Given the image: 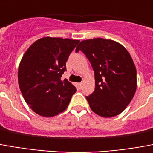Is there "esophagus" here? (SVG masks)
Instances as JSON below:
<instances>
[{"mask_svg": "<svg viewBox=\"0 0 153 153\" xmlns=\"http://www.w3.org/2000/svg\"><path fill=\"white\" fill-rule=\"evenodd\" d=\"M78 86H79V88L81 89V88H82V82H79V83H78Z\"/></svg>", "mask_w": 153, "mask_h": 153, "instance_id": "1", "label": "esophagus"}]
</instances>
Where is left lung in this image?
Returning a JSON list of instances; mask_svg holds the SVG:
<instances>
[{"mask_svg": "<svg viewBox=\"0 0 153 153\" xmlns=\"http://www.w3.org/2000/svg\"><path fill=\"white\" fill-rule=\"evenodd\" d=\"M79 51L94 71L95 91L86 97L91 110L104 117L121 114L136 91V69L130 53L117 42L101 38L81 41Z\"/></svg>", "mask_w": 153, "mask_h": 153, "instance_id": "left-lung-1", "label": "left lung"}]
</instances>
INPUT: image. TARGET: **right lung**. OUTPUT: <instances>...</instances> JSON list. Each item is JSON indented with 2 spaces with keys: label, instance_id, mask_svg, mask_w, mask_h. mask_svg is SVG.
Wrapping results in <instances>:
<instances>
[{
  "label": "right lung",
  "instance_id": "1",
  "mask_svg": "<svg viewBox=\"0 0 153 153\" xmlns=\"http://www.w3.org/2000/svg\"><path fill=\"white\" fill-rule=\"evenodd\" d=\"M79 40L45 37L25 53L18 73L19 88L35 113L53 117L67 108L76 88L62 80L66 62Z\"/></svg>",
  "mask_w": 153,
  "mask_h": 153
}]
</instances>
